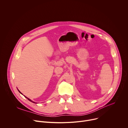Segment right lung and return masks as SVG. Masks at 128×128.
<instances>
[{
  "label": "right lung",
  "mask_w": 128,
  "mask_h": 128,
  "mask_svg": "<svg viewBox=\"0 0 128 128\" xmlns=\"http://www.w3.org/2000/svg\"><path fill=\"white\" fill-rule=\"evenodd\" d=\"M19 92H20V93H21V94H22V93H21V92H20V91H19ZM25 97H26V98H27V99H28V100H29V101H31V102H33V103H35V102H33V101H32V100H30V99H29V98H27V97H26V96H25Z\"/></svg>",
  "instance_id": "1"
}]
</instances>
